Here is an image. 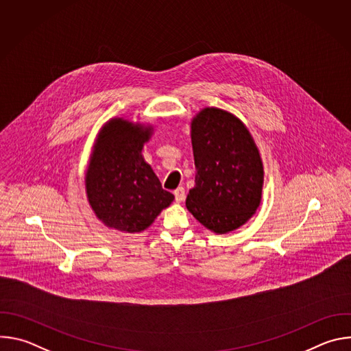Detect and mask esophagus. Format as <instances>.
Listing matches in <instances>:
<instances>
[{"instance_id": "obj_1", "label": "esophagus", "mask_w": 351, "mask_h": 351, "mask_svg": "<svg viewBox=\"0 0 351 351\" xmlns=\"http://www.w3.org/2000/svg\"><path fill=\"white\" fill-rule=\"evenodd\" d=\"M173 194H175V202H176V203H182L183 199H184V197H186V193H184V189H183V187H178V189L173 191Z\"/></svg>"}]
</instances>
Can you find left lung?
<instances>
[{"label":"left lung","instance_id":"obj_1","mask_svg":"<svg viewBox=\"0 0 351 351\" xmlns=\"http://www.w3.org/2000/svg\"><path fill=\"white\" fill-rule=\"evenodd\" d=\"M195 186L186 207L214 233L236 230L261 203L264 167L252 133L233 114L208 107L191 121Z\"/></svg>","mask_w":351,"mask_h":351}]
</instances>
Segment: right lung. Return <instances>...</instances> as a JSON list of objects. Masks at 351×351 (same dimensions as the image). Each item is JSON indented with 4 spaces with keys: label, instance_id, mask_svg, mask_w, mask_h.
Instances as JSON below:
<instances>
[{
    "label": "right lung",
    "instance_id": "1",
    "mask_svg": "<svg viewBox=\"0 0 351 351\" xmlns=\"http://www.w3.org/2000/svg\"><path fill=\"white\" fill-rule=\"evenodd\" d=\"M153 134L152 125L123 118L110 119L97 134L86 171V194L95 217L123 233H138L171 206L141 149Z\"/></svg>",
    "mask_w": 351,
    "mask_h": 351
}]
</instances>
